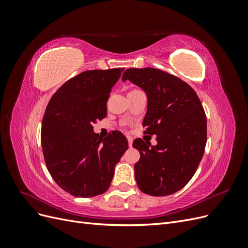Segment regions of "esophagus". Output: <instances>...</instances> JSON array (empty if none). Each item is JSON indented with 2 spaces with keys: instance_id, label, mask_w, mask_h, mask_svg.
<instances>
[{
  "instance_id": "1",
  "label": "esophagus",
  "mask_w": 248,
  "mask_h": 248,
  "mask_svg": "<svg viewBox=\"0 0 248 248\" xmlns=\"http://www.w3.org/2000/svg\"><path fill=\"white\" fill-rule=\"evenodd\" d=\"M127 140H128V145L129 147L132 146V141H133V139L131 137H127Z\"/></svg>"
}]
</instances>
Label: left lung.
<instances>
[{
  "label": "left lung",
  "instance_id": "8db88e82",
  "mask_svg": "<svg viewBox=\"0 0 248 248\" xmlns=\"http://www.w3.org/2000/svg\"><path fill=\"white\" fill-rule=\"evenodd\" d=\"M122 80L144 90L148 98L142 121L145 133L156 136L157 145L137 139L140 154L134 176L140 191L153 197L170 196L190 181L204 155L207 119L194 90L185 81L159 69L130 68Z\"/></svg>",
  "mask_w": 248,
  "mask_h": 248
}]
</instances>
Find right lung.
I'll list each match as a JSON object with an SVG mask.
<instances>
[{
  "mask_svg": "<svg viewBox=\"0 0 248 248\" xmlns=\"http://www.w3.org/2000/svg\"><path fill=\"white\" fill-rule=\"evenodd\" d=\"M123 70L79 73L59 88L44 112L41 145L47 170L62 189L77 198L106 192L128 149L120 131L102 139L93 130V124L106 118L111 88Z\"/></svg>",
  "mask_w": 248,
  "mask_h": 248,
  "instance_id": "1",
  "label": "right lung"
}]
</instances>
